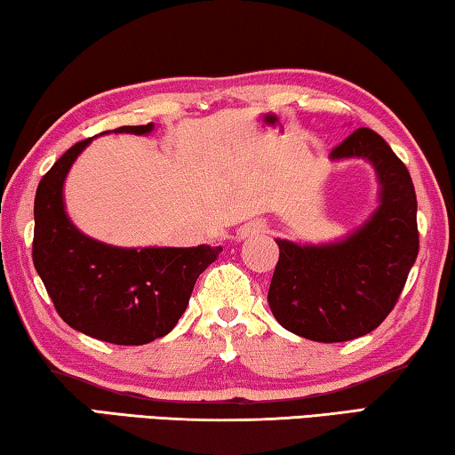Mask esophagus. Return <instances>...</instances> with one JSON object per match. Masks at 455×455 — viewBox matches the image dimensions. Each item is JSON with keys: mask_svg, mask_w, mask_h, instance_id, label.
I'll return each instance as SVG.
<instances>
[{"mask_svg": "<svg viewBox=\"0 0 455 455\" xmlns=\"http://www.w3.org/2000/svg\"><path fill=\"white\" fill-rule=\"evenodd\" d=\"M262 232H266V223L251 221V223H248V226H243L240 232H237V237H240V240H243V237L256 235V234H262Z\"/></svg>", "mask_w": 455, "mask_h": 455, "instance_id": "34e87169", "label": "esophagus"}]
</instances>
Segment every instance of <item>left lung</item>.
Masks as SVG:
<instances>
[{
	"label": "left lung",
	"mask_w": 455,
	"mask_h": 455,
	"mask_svg": "<svg viewBox=\"0 0 455 455\" xmlns=\"http://www.w3.org/2000/svg\"><path fill=\"white\" fill-rule=\"evenodd\" d=\"M332 161L364 159L375 169L379 205L340 240H276L280 258L267 290L272 315L286 331L318 342L364 337L395 307L419 251L411 175L371 129H356L332 148Z\"/></svg>",
	"instance_id": "left-lung-1"
}]
</instances>
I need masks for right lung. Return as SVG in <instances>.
<instances>
[{
  "instance_id": "right-lung-1",
  "label": "right lung",
  "mask_w": 455,
  "mask_h": 455,
  "mask_svg": "<svg viewBox=\"0 0 455 455\" xmlns=\"http://www.w3.org/2000/svg\"><path fill=\"white\" fill-rule=\"evenodd\" d=\"M153 129L148 123L115 132L148 135ZM91 140L70 147L42 177L34 201V266L60 318L74 331L113 345H147L173 331L221 245L139 250L82 234L66 213L64 181Z\"/></svg>"
}]
</instances>
